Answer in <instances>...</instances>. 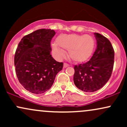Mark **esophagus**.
Here are the masks:
<instances>
[{
  "mask_svg": "<svg viewBox=\"0 0 127 127\" xmlns=\"http://www.w3.org/2000/svg\"><path fill=\"white\" fill-rule=\"evenodd\" d=\"M68 66H69V65H68V64H67V63H64V65H63V67H64V68H66L67 67H68Z\"/></svg>",
  "mask_w": 127,
  "mask_h": 127,
  "instance_id": "esophagus-1",
  "label": "esophagus"
}]
</instances>
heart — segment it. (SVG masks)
<instances>
[{"label": "heart", "instance_id": "heart-1", "mask_svg": "<svg viewBox=\"0 0 127 127\" xmlns=\"http://www.w3.org/2000/svg\"><path fill=\"white\" fill-rule=\"evenodd\" d=\"M95 46V39L90 34H61L56 38V43L52 44V49L59 59L64 57L65 50L73 62L82 63L90 59Z\"/></svg>", "mask_w": 127, "mask_h": 127}]
</instances>
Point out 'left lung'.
Instances as JSON below:
<instances>
[{
	"instance_id": "obj_1",
	"label": "left lung",
	"mask_w": 127,
	"mask_h": 127,
	"mask_svg": "<svg viewBox=\"0 0 127 127\" xmlns=\"http://www.w3.org/2000/svg\"><path fill=\"white\" fill-rule=\"evenodd\" d=\"M97 48L91 59L84 64L75 65L73 81L79 90L92 93L101 88L111 76L115 52L109 39L94 33Z\"/></svg>"
}]
</instances>
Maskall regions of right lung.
Segmentation results:
<instances>
[{
	"label": "right lung",
	"instance_id": "obj_1",
	"mask_svg": "<svg viewBox=\"0 0 127 127\" xmlns=\"http://www.w3.org/2000/svg\"><path fill=\"white\" fill-rule=\"evenodd\" d=\"M55 34L51 29H39L24 36L16 49L14 64L17 78L26 90L42 94L49 90L63 63L51 55V41Z\"/></svg>",
	"mask_w": 127,
	"mask_h": 127
}]
</instances>
